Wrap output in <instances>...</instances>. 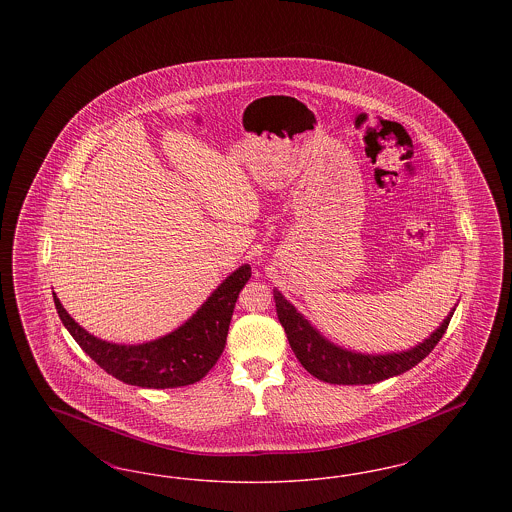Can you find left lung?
Instances as JSON below:
<instances>
[{
	"label": "left lung",
	"instance_id": "8db88e82",
	"mask_svg": "<svg viewBox=\"0 0 512 512\" xmlns=\"http://www.w3.org/2000/svg\"><path fill=\"white\" fill-rule=\"evenodd\" d=\"M272 293L276 303V315L280 324L284 326V332L299 363L318 380L338 386L378 384L382 380L411 370L422 359H426L438 345L457 307L455 305L449 311V315L443 318V322L426 340L420 341L411 349L397 353H359L324 338L282 295V292L274 288Z\"/></svg>",
	"mask_w": 512,
	"mask_h": 512
}]
</instances>
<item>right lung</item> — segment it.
Masks as SVG:
<instances>
[{
  "instance_id": "right-lung-1",
  "label": "right lung",
  "mask_w": 512,
  "mask_h": 512,
  "mask_svg": "<svg viewBox=\"0 0 512 512\" xmlns=\"http://www.w3.org/2000/svg\"><path fill=\"white\" fill-rule=\"evenodd\" d=\"M249 278V265L236 268L184 324L157 340L134 345L96 338L74 322L55 292L53 301L63 326L107 374L130 386L167 390L199 382L219 361L236 299Z\"/></svg>"
}]
</instances>
